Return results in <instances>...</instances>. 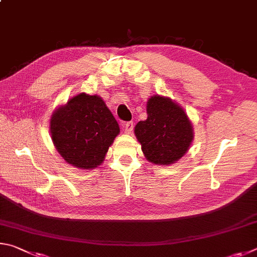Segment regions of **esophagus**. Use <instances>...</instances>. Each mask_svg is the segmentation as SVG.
<instances>
[{
    "label": "esophagus",
    "instance_id": "esophagus-1",
    "mask_svg": "<svg viewBox=\"0 0 257 257\" xmlns=\"http://www.w3.org/2000/svg\"><path fill=\"white\" fill-rule=\"evenodd\" d=\"M133 127H134L133 121H126V123L123 124V128L126 134H131L133 131Z\"/></svg>",
    "mask_w": 257,
    "mask_h": 257
}]
</instances>
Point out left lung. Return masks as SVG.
I'll return each mask as SVG.
<instances>
[{
	"label": "left lung",
	"instance_id": "8db88e82",
	"mask_svg": "<svg viewBox=\"0 0 257 257\" xmlns=\"http://www.w3.org/2000/svg\"><path fill=\"white\" fill-rule=\"evenodd\" d=\"M146 120L134 127L146 159L155 165H173L190 149L194 130L185 110L169 97L156 94L147 102Z\"/></svg>",
	"mask_w": 257,
	"mask_h": 257
}]
</instances>
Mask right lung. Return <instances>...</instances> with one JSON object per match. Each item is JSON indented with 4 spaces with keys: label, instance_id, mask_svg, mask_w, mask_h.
<instances>
[{
    "label": "right lung",
    "instance_id": "obj_1",
    "mask_svg": "<svg viewBox=\"0 0 257 257\" xmlns=\"http://www.w3.org/2000/svg\"><path fill=\"white\" fill-rule=\"evenodd\" d=\"M51 138L58 154L79 169H94L102 164L119 126L98 94L79 93L53 111Z\"/></svg>",
    "mask_w": 257,
    "mask_h": 257
}]
</instances>
